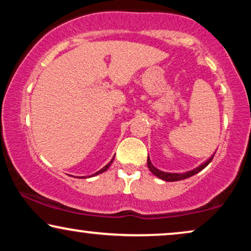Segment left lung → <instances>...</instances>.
<instances>
[{"label":"left lung","mask_w":251,"mask_h":251,"mask_svg":"<svg viewBox=\"0 0 251 251\" xmlns=\"http://www.w3.org/2000/svg\"><path fill=\"white\" fill-rule=\"evenodd\" d=\"M212 159H214V155H212L211 157H209V159L205 161L204 163H202L201 166H199L198 168H195V169L191 170V171H187V173H183V174L164 173V171H161L159 169H156V168L152 164V162H151L150 157H147V167H149V169H150L151 173H152L153 175H155L156 177H159L160 179L166 180V181H177V180H181V179H186V178L192 177V176H193V175L200 173L202 169H204V168L207 167L208 164L211 162Z\"/></svg>","instance_id":"8db88e82"}]
</instances>
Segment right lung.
Here are the masks:
<instances>
[{
    "label": "right lung",
    "mask_w": 251,
    "mask_h": 251,
    "mask_svg": "<svg viewBox=\"0 0 251 251\" xmlns=\"http://www.w3.org/2000/svg\"><path fill=\"white\" fill-rule=\"evenodd\" d=\"M115 156V155H114ZM113 160H114V157H113V159L111 160V161H109V162L107 163V164H106V166L104 167V168H102V169H100V170H99V171H97V173H96L95 175H92V176H96V175H98V174H101V173H104V171H106V170H107L108 169V168H109V166H111V164H112V162H113Z\"/></svg>",
    "instance_id": "add662e5"
}]
</instances>
